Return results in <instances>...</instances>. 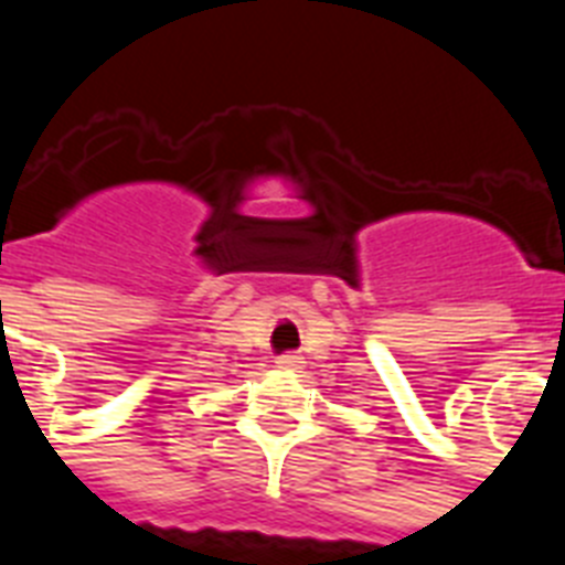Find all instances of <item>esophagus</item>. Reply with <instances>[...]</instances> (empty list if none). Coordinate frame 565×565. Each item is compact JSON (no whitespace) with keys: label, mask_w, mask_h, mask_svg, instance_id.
Listing matches in <instances>:
<instances>
[{"label":"esophagus","mask_w":565,"mask_h":565,"mask_svg":"<svg viewBox=\"0 0 565 565\" xmlns=\"http://www.w3.org/2000/svg\"><path fill=\"white\" fill-rule=\"evenodd\" d=\"M299 356H294V353H282V356H277V367L279 371H297L299 367Z\"/></svg>","instance_id":"1"}]
</instances>
